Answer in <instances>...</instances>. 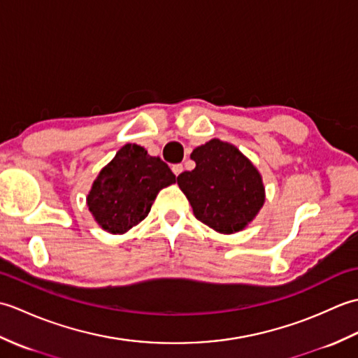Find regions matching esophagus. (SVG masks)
<instances>
[{
    "mask_svg": "<svg viewBox=\"0 0 358 358\" xmlns=\"http://www.w3.org/2000/svg\"><path fill=\"white\" fill-rule=\"evenodd\" d=\"M172 172L178 177V175L183 172V164H173L172 166Z\"/></svg>",
    "mask_w": 358,
    "mask_h": 358,
    "instance_id": "obj_1",
    "label": "esophagus"
}]
</instances>
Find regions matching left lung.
Masks as SVG:
<instances>
[{"mask_svg": "<svg viewBox=\"0 0 358 358\" xmlns=\"http://www.w3.org/2000/svg\"><path fill=\"white\" fill-rule=\"evenodd\" d=\"M194 171L177 183L201 223L222 234L243 231L260 212L264 186L260 172L241 152L217 138L194 149Z\"/></svg>", "mask_w": 358, "mask_h": 358, "instance_id": "left-lung-1", "label": "left lung"}]
</instances>
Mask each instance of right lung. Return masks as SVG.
Returning <instances> with one entry per match:
<instances>
[{
	"mask_svg": "<svg viewBox=\"0 0 358 358\" xmlns=\"http://www.w3.org/2000/svg\"><path fill=\"white\" fill-rule=\"evenodd\" d=\"M177 178L162 158L138 144H126L104 166L87 195L95 222L110 234H124L150 212L163 187Z\"/></svg>",
	"mask_w": 358,
	"mask_h": 358,
	"instance_id": "obj_1",
	"label": "right lung"
}]
</instances>
